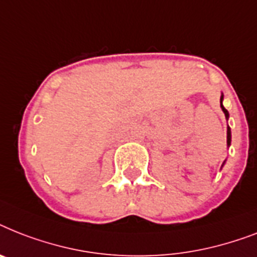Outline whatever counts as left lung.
<instances>
[{
	"mask_svg": "<svg viewBox=\"0 0 257 257\" xmlns=\"http://www.w3.org/2000/svg\"><path fill=\"white\" fill-rule=\"evenodd\" d=\"M222 101H223V95L220 96V108H222V110L224 112V116H226V118L228 120V116H230V114H228V110L223 107ZM227 145H228V147L231 145V129H230V126H227ZM223 165H224V164H223Z\"/></svg>",
	"mask_w": 257,
	"mask_h": 257,
	"instance_id": "8db88e82",
	"label": "left lung"
}]
</instances>
